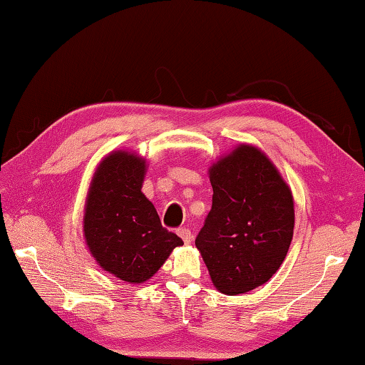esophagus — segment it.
Here are the masks:
<instances>
[{
	"label": "esophagus",
	"mask_w": 365,
	"mask_h": 365,
	"mask_svg": "<svg viewBox=\"0 0 365 365\" xmlns=\"http://www.w3.org/2000/svg\"><path fill=\"white\" fill-rule=\"evenodd\" d=\"M177 233H178V237L183 240L185 245H190L191 242H193V235H191L188 228H178Z\"/></svg>",
	"instance_id": "1"
}]
</instances>
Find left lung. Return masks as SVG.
Returning a JSON list of instances; mask_svg holds the SVG:
<instances>
[{
	"mask_svg": "<svg viewBox=\"0 0 365 365\" xmlns=\"http://www.w3.org/2000/svg\"><path fill=\"white\" fill-rule=\"evenodd\" d=\"M212 207L196 248L220 293L264 285L280 269L293 238L292 190L265 154L240 145L209 169Z\"/></svg>",
	"mask_w": 365,
	"mask_h": 365,
	"instance_id": "obj_1",
	"label": "left lung"
}]
</instances>
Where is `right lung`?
<instances>
[{
    "mask_svg": "<svg viewBox=\"0 0 365 365\" xmlns=\"http://www.w3.org/2000/svg\"><path fill=\"white\" fill-rule=\"evenodd\" d=\"M145 174V158L113 151L96 168L85 202L83 235L91 256L128 283L150 280L183 245L160 225L156 207L141 191Z\"/></svg>",
    "mask_w": 365,
    "mask_h": 365,
    "instance_id": "1",
    "label": "right lung"
}]
</instances>
